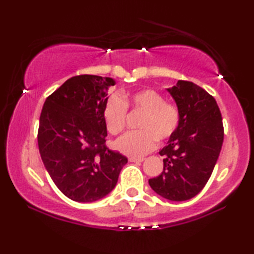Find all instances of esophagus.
Segmentation results:
<instances>
[{
    "mask_svg": "<svg viewBox=\"0 0 254 254\" xmlns=\"http://www.w3.org/2000/svg\"><path fill=\"white\" fill-rule=\"evenodd\" d=\"M143 160H144V158H135V157L128 158V161H130V163H142Z\"/></svg>",
    "mask_w": 254,
    "mask_h": 254,
    "instance_id": "34e87169",
    "label": "esophagus"
}]
</instances>
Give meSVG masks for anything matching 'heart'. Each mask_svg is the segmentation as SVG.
Returning <instances> with one entry per match:
<instances>
[{
    "instance_id": "b5f03b06",
    "label": "heart",
    "mask_w": 254,
    "mask_h": 254,
    "mask_svg": "<svg viewBox=\"0 0 254 254\" xmlns=\"http://www.w3.org/2000/svg\"><path fill=\"white\" fill-rule=\"evenodd\" d=\"M127 108L144 113L138 123L141 130L127 132L116 142L119 152L131 157H143L150 153L157 146L158 139L171 138L180 126L181 112L177 104L166 101L165 96L154 89H144L131 96L112 95L108 98L102 117L111 134L124 130Z\"/></svg>"
}]
</instances>
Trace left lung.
<instances>
[{"label": "left lung", "mask_w": 254, "mask_h": 254, "mask_svg": "<svg viewBox=\"0 0 254 254\" xmlns=\"http://www.w3.org/2000/svg\"><path fill=\"white\" fill-rule=\"evenodd\" d=\"M181 112L180 126L159 150L163 172L148 180L170 201H187L203 190L212 176L224 142L223 118L212 95L188 80L168 89Z\"/></svg>", "instance_id": "8db88e82"}]
</instances>
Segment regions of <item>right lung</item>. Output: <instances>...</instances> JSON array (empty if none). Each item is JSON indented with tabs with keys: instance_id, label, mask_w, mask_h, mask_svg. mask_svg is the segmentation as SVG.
<instances>
[{
	"instance_id": "add662e5",
	"label": "right lung",
	"mask_w": 254,
	"mask_h": 254,
	"mask_svg": "<svg viewBox=\"0 0 254 254\" xmlns=\"http://www.w3.org/2000/svg\"><path fill=\"white\" fill-rule=\"evenodd\" d=\"M110 77L77 75L48 97L40 115L38 147L52 181L76 202H95L118 182L126 156L109 150L102 111Z\"/></svg>"
}]
</instances>
